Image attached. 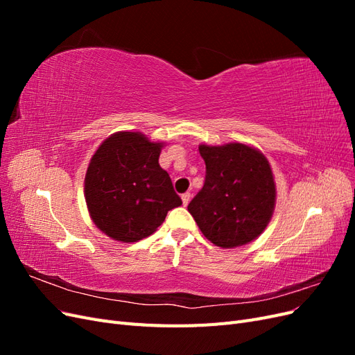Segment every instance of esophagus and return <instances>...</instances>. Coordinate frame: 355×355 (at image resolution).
I'll list each match as a JSON object with an SVG mask.
<instances>
[{
    "label": "esophagus",
    "mask_w": 355,
    "mask_h": 355,
    "mask_svg": "<svg viewBox=\"0 0 355 355\" xmlns=\"http://www.w3.org/2000/svg\"><path fill=\"white\" fill-rule=\"evenodd\" d=\"M189 200H191V192H185V194H182V202H184V206H188Z\"/></svg>",
    "instance_id": "esophagus-1"
}]
</instances>
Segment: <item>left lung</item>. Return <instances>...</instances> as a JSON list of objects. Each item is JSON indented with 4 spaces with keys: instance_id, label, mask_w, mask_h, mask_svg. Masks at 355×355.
Returning a JSON list of instances; mask_svg holds the SVG:
<instances>
[{
    "instance_id": "8db88e82",
    "label": "left lung",
    "mask_w": 355,
    "mask_h": 355,
    "mask_svg": "<svg viewBox=\"0 0 355 355\" xmlns=\"http://www.w3.org/2000/svg\"><path fill=\"white\" fill-rule=\"evenodd\" d=\"M206 180L188 211L209 241L222 249L259 237L275 206V184L266 157L253 146L232 142L200 145Z\"/></svg>"
}]
</instances>
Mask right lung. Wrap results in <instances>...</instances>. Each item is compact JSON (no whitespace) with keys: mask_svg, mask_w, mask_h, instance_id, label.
Returning <instances> with one entry per match:
<instances>
[{"mask_svg":"<svg viewBox=\"0 0 355 355\" xmlns=\"http://www.w3.org/2000/svg\"><path fill=\"white\" fill-rule=\"evenodd\" d=\"M163 145L139 132H116L92 157L84 179L85 202L96 227L112 240L148 237L168 210L182 204L158 163Z\"/></svg>","mask_w":355,"mask_h":355,"instance_id":"add662e5","label":"right lung"}]
</instances>
